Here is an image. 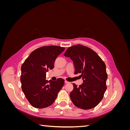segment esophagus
<instances>
[{"label":"esophagus","mask_w":130,"mask_h":130,"mask_svg":"<svg viewBox=\"0 0 130 130\" xmlns=\"http://www.w3.org/2000/svg\"><path fill=\"white\" fill-rule=\"evenodd\" d=\"M64 82H65L66 84H69V82H68V81H67V80H65Z\"/></svg>","instance_id":"1"}]
</instances>
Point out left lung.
<instances>
[{
  "instance_id": "obj_1",
  "label": "left lung",
  "mask_w": 130,
  "mask_h": 130,
  "mask_svg": "<svg viewBox=\"0 0 130 130\" xmlns=\"http://www.w3.org/2000/svg\"><path fill=\"white\" fill-rule=\"evenodd\" d=\"M64 55L72 59L75 69L74 73H80L84 80L78 87L73 84L74 89L70 93L73 104L84 109L95 107L103 99L107 89V74L104 62L92 49L80 44L69 47Z\"/></svg>"
}]
</instances>
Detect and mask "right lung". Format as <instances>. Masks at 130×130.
Here are the masks:
<instances>
[{"mask_svg": "<svg viewBox=\"0 0 130 130\" xmlns=\"http://www.w3.org/2000/svg\"><path fill=\"white\" fill-rule=\"evenodd\" d=\"M64 47L44 46L31 53L21 67L22 89L33 107H48L56 100L57 94L64 84V80H46V73L54 67L56 58L64 50Z\"/></svg>", "mask_w": 130, "mask_h": 130, "instance_id": "right-lung-1", "label": "right lung"}]
</instances>
